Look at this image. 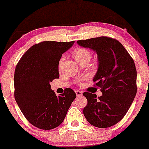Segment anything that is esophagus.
<instances>
[{
	"instance_id": "34e87169",
	"label": "esophagus",
	"mask_w": 149,
	"mask_h": 149,
	"mask_svg": "<svg viewBox=\"0 0 149 149\" xmlns=\"http://www.w3.org/2000/svg\"><path fill=\"white\" fill-rule=\"evenodd\" d=\"M75 92H76V96H81L82 94H83L82 91H76Z\"/></svg>"
}]
</instances>
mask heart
<instances>
[{"label":"heart","instance_id":"1","mask_svg":"<svg viewBox=\"0 0 149 149\" xmlns=\"http://www.w3.org/2000/svg\"><path fill=\"white\" fill-rule=\"evenodd\" d=\"M72 55H73V57L77 61V62L79 63L84 61H89L91 56V52H90L88 49L83 47L76 48V49L73 51ZM61 61H62V60L61 61Z\"/></svg>","mask_w":149,"mask_h":149}]
</instances>
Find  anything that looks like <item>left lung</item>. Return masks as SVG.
Listing matches in <instances>:
<instances>
[{"instance_id":"1","label":"left lung","mask_w":149,"mask_h":149,"mask_svg":"<svg viewBox=\"0 0 149 149\" xmlns=\"http://www.w3.org/2000/svg\"><path fill=\"white\" fill-rule=\"evenodd\" d=\"M79 45L95 51L98 70L93 81L102 95L84 92L87 104L84 115L87 121L100 128L109 127L124 118L137 92V71L133 58L115 39L100 37L79 40Z\"/></svg>"}]
</instances>
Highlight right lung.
I'll list each match as a JSON object with an SVG mask.
<instances>
[{
    "label": "right lung",
    "instance_id": "right-lung-1",
    "mask_svg": "<svg viewBox=\"0 0 149 149\" xmlns=\"http://www.w3.org/2000/svg\"><path fill=\"white\" fill-rule=\"evenodd\" d=\"M74 41H44L31 46L16 65L14 73V97L26 120L42 130L59 126L76 95L66 88L56 96L49 83L59 78L58 65L62 54Z\"/></svg>",
    "mask_w": 149,
    "mask_h": 149
}]
</instances>
